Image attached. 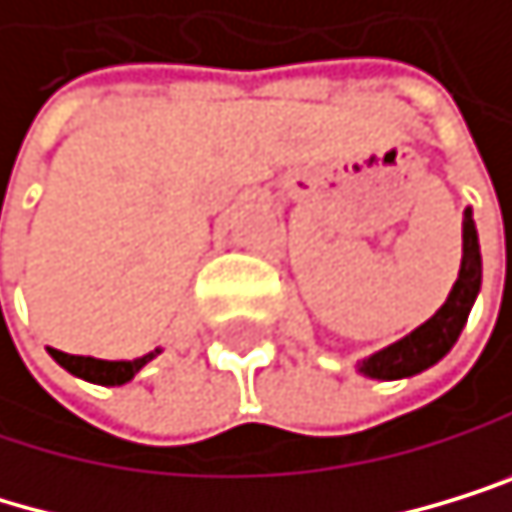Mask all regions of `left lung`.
<instances>
[{"instance_id":"obj_1","label":"left lung","mask_w":512,"mask_h":512,"mask_svg":"<svg viewBox=\"0 0 512 512\" xmlns=\"http://www.w3.org/2000/svg\"><path fill=\"white\" fill-rule=\"evenodd\" d=\"M482 289V248H478V229L472 220V210L463 213V264H459V277L447 295V302L437 308L431 318L406 333L384 349H377L368 359L355 365V371L371 377V381H400V377L422 374L431 365H437L459 340L469 311Z\"/></svg>"}]
</instances>
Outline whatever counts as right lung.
Returning <instances> with one entry per match:
<instances>
[{"mask_svg":"<svg viewBox=\"0 0 512 512\" xmlns=\"http://www.w3.org/2000/svg\"><path fill=\"white\" fill-rule=\"evenodd\" d=\"M163 349L157 346L153 352L141 355V359H119V362H112V359H94V355H68V352H59V349H49V355L68 371V374H75L81 377V381H90V384H103V387H122L128 384L131 377H135L150 359H157Z\"/></svg>","mask_w":512,"mask_h":512,"instance_id":"right-lung-1","label":"right lung"}]
</instances>
